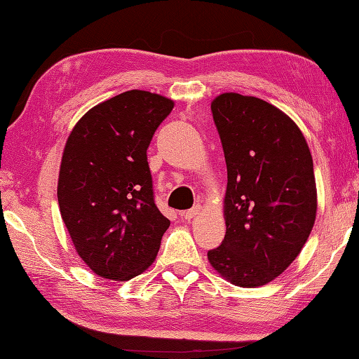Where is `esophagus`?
<instances>
[{
    "label": "esophagus",
    "mask_w": 359,
    "mask_h": 359,
    "mask_svg": "<svg viewBox=\"0 0 359 359\" xmlns=\"http://www.w3.org/2000/svg\"><path fill=\"white\" fill-rule=\"evenodd\" d=\"M199 212H201V207H199V205H196L194 208L182 212V217L187 219V220H191V219H194L197 215H199Z\"/></svg>",
    "instance_id": "34e87169"
}]
</instances>
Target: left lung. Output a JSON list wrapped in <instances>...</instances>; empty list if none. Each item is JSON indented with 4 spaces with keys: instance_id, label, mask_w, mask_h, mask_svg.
<instances>
[{
    "instance_id": "1",
    "label": "left lung",
    "mask_w": 359,
    "mask_h": 359,
    "mask_svg": "<svg viewBox=\"0 0 359 359\" xmlns=\"http://www.w3.org/2000/svg\"><path fill=\"white\" fill-rule=\"evenodd\" d=\"M211 111L228 182L226 233L208 261L231 284L256 288L287 270L315 225L313 158L301 129L269 102L224 93Z\"/></svg>"
}]
</instances>
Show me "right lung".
Returning <instances> with one entry per match:
<instances>
[{
  "mask_svg": "<svg viewBox=\"0 0 359 359\" xmlns=\"http://www.w3.org/2000/svg\"><path fill=\"white\" fill-rule=\"evenodd\" d=\"M171 98L126 90L90 108L67 137L60 215L79 256L100 278L129 280L156 261L170 226L152 196L147 149Z\"/></svg>",
  "mask_w": 359,
  "mask_h": 359,
  "instance_id": "obj_1",
  "label": "right lung"
}]
</instances>
